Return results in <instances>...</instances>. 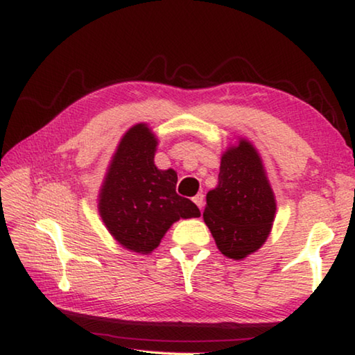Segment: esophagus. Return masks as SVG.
Wrapping results in <instances>:
<instances>
[{"instance_id": "1", "label": "esophagus", "mask_w": 355, "mask_h": 355, "mask_svg": "<svg viewBox=\"0 0 355 355\" xmlns=\"http://www.w3.org/2000/svg\"><path fill=\"white\" fill-rule=\"evenodd\" d=\"M194 203L197 207H199L200 209H203V205H205V196L203 194H197L196 197H194Z\"/></svg>"}]
</instances>
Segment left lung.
I'll return each mask as SVG.
<instances>
[{
	"instance_id": "1",
	"label": "left lung",
	"mask_w": 355,
	"mask_h": 355,
	"mask_svg": "<svg viewBox=\"0 0 355 355\" xmlns=\"http://www.w3.org/2000/svg\"><path fill=\"white\" fill-rule=\"evenodd\" d=\"M218 180L207 194L203 220L222 254L241 260L260 249L271 232L272 189L257 150L244 139L222 156Z\"/></svg>"
}]
</instances>
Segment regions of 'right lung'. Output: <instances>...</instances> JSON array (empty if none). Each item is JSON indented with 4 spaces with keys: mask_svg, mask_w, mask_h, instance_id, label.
Wrapping results in <instances>:
<instances>
[{
    "mask_svg": "<svg viewBox=\"0 0 355 355\" xmlns=\"http://www.w3.org/2000/svg\"><path fill=\"white\" fill-rule=\"evenodd\" d=\"M156 139L144 123L120 141L100 192V214L128 250L150 254L180 218H199L194 202L178 196L175 171L155 166Z\"/></svg>",
    "mask_w": 355,
    "mask_h": 355,
    "instance_id": "add662e5",
    "label": "right lung"
}]
</instances>
